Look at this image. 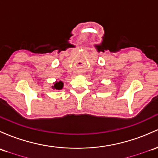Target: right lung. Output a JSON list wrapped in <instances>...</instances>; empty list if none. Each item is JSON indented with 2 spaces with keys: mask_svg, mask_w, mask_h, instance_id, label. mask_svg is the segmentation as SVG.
Instances as JSON below:
<instances>
[{
  "mask_svg": "<svg viewBox=\"0 0 158 158\" xmlns=\"http://www.w3.org/2000/svg\"><path fill=\"white\" fill-rule=\"evenodd\" d=\"M63 82L62 81H56L55 83H54V85L52 86V88L53 89H59V90H60V89H62V88H63Z\"/></svg>",
  "mask_w": 158,
  "mask_h": 158,
  "instance_id": "1",
  "label": "right lung"
}]
</instances>
